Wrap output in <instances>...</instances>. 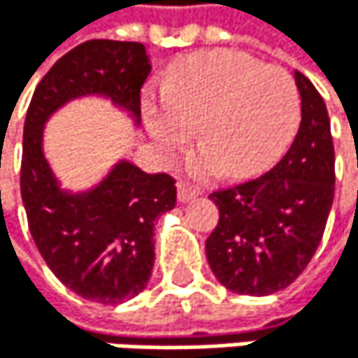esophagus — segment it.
Returning <instances> with one entry per match:
<instances>
[{
  "label": "esophagus",
  "mask_w": 358,
  "mask_h": 358,
  "mask_svg": "<svg viewBox=\"0 0 358 358\" xmlns=\"http://www.w3.org/2000/svg\"><path fill=\"white\" fill-rule=\"evenodd\" d=\"M199 194H201L199 187H192V185H185V183L177 185V199H179V203H187V201L196 199Z\"/></svg>",
  "instance_id": "1"
}]
</instances>
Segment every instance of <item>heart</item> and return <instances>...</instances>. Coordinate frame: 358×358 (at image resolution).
Wrapping results in <instances>:
<instances>
[{"instance_id": "b5f03b06", "label": "heart", "mask_w": 358, "mask_h": 358, "mask_svg": "<svg viewBox=\"0 0 358 358\" xmlns=\"http://www.w3.org/2000/svg\"><path fill=\"white\" fill-rule=\"evenodd\" d=\"M159 98L162 108H149L145 121L164 157L187 145L192 123L201 121L199 147L207 153L189 164L196 177L215 169L245 177L269 166L290 145L301 121V98L290 74L230 48L179 59Z\"/></svg>"}]
</instances>
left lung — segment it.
I'll return each mask as SVG.
<instances>
[{
  "mask_svg": "<svg viewBox=\"0 0 358 358\" xmlns=\"http://www.w3.org/2000/svg\"><path fill=\"white\" fill-rule=\"evenodd\" d=\"M301 126L280 162L262 177L213 192L220 222L207 260L222 286L264 296L290 286L312 260L335 194V151L327 104L294 70Z\"/></svg>",
  "mask_w": 358,
  "mask_h": 358,
  "instance_id": "left-lung-1",
  "label": "left lung"
}]
</instances>
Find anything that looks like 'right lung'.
Segmentation results:
<instances>
[{
    "label": "right lung",
    "mask_w": 358,
    "mask_h": 358,
    "mask_svg": "<svg viewBox=\"0 0 358 358\" xmlns=\"http://www.w3.org/2000/svg\"><path fill=\"white\" fill-rule=\"evenodd\" d=\"M149 72L141 42H83L38 83L25 117L21 196L29 232L66 288L104 306L145 290L155 258L153 222L175 207V181L119 159L94 187L66 189L44 155V128L59 108L80 98L108 100L138 128L141 87Z\"/></svg>",
    "instance_id": "right-lung-1"
}]
</instances>
